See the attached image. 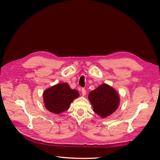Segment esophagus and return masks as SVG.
<instances>
[{"mask_svg": "<svg viewBox=\"0 0 160 160\" xmlns=\"http://www.w3.org/2000/svg\"><path fill=\"white\" fill-rule=\"evenodd\" d=\"M79 90L81 92L82 95H83V96L85 95V94H86V90L84 88H80V89H79Z\"/></svg>", "mask_w": 160, "mask_h": 160, "instance_id": "34e87169", "label": "esophagus"}]
</instances>
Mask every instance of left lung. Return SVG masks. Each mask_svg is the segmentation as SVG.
I'll use <instances>...</instances> for the list:
<instances>
[{"label":"left lung","mask_w":160,"mask_h":160,"mask_svg":"<svg viewBox=\"0 0 160 160\" xmlns=\"http://www.w3.org/2000/svg\"><path fill=\"white\" fill-rule=\"evenodd\" d=\"M88 97L94 112L101 118H106L113 113L119 103L117 91L105 83L92 91Z\"/></svg>","instance_id":"8db88e82"}]
</instances>
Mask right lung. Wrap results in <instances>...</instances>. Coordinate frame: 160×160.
I'll return each instance as SVG.
<instances>
[{
	"label": "right lung",
	"mask_w": 160,
	"mask_h": 160,
	"mask_svg": "<svg viewBox=\"0 0 160 160\" xmlns=\"http://www.w3.org/2000/svg\"><path fill=\"white\" fill-rule=\"evenodd\" d=\"M78 97V91L71 89L69 85L65 83L53 86L43 93L45 108L56 114L68 109L72 101Z\"/></svg>",
	"instance_id": "add662e5"
}]
</instances>
